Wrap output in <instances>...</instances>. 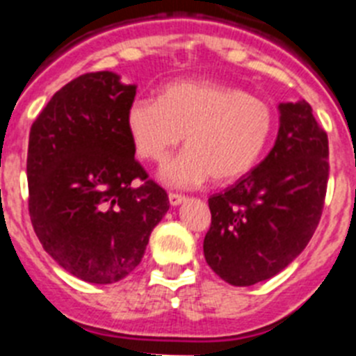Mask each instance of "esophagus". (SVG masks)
I'll return each instance as SVG.
<instances>
[{"label": "esophagus", "instance_id": "obj_1", "mask_svg": "<svg viewBox=\"0 0 356 356\" xmlns=\"http://www.w3.org/2000/svg\"><path fill=\"white\" fill-rule=\"evenodd\" d=\"M184 201H185V196H181V194H175V193L169 194V203H171V207L181 205Z\"/></svg>", "mask_w": 356, "mask_h": 356}]
</instances>
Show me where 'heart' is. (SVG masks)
I'll use <instances>...</instances> for the list:
<instances>
[{"label": "heart", "instance_id": "1", "mask_svg": "<svg viewBox=\"0 0 356 356\" xmlns=\"http://www.w3.org/2000/svg\"><path fill=\"white\" fill-rule=\"evenodd\" d=\"M127 128L137 155L151 162H162L184 137L187 147L163 163L160 178L191 188L210 178L232 184L246 176L271 143L276 112L238 87L180 80L165 85L159 99H134Z\"/></svg>", "mask_w": 356, "mask_h": 356}]
</instances>
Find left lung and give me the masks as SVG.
<instances>
[{"instance_id":"1","label":"left lung","mask_w":356,"mask_h":356,"mask_svg":"<svg viewBox=\"0 0 356 356\" xmlns=\"http://www.w3.org/2000/svg\"><path fill=\"white\" fill-rule=\"evenodd\" d=\"M269 155L209 200L205 260L229 285L273 278L305 250L319 225L328 185V135L305 99L280 103Z\"/></svg>"}]
</instances>
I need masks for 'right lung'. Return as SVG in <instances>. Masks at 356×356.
<instances>
[{"mask_svg":"<svg viewBox=\"0 0 356 356\" xmlns=\"http://www.w3.org/2000/svg\"><path fill=\"white\" fill-rule=\"evenodd\" d=\"M137 85L112 71L64 85L28 140L31 225L51 259L89 284H115L144 257L169 197L135 160L127 110Z\"/></svg>","mask_w":356,"mask_h":356,"instance_id":"1","label":"right lung"}]
</instances>
